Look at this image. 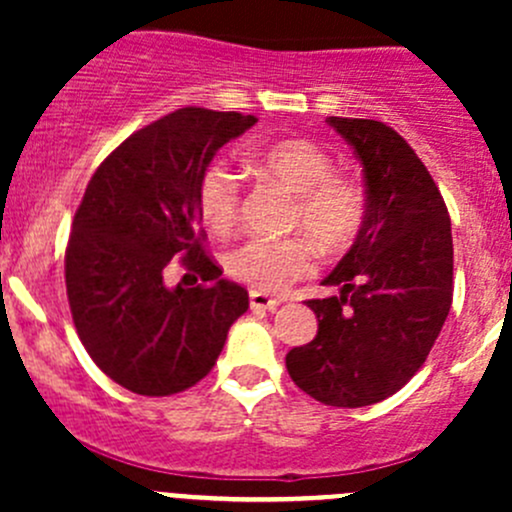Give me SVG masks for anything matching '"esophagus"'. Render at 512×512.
I'll list each match as a JSON object with an SVG mask.
<instances>
[{"instance_id":"obj_1","label":"esophagus","mask_w":512,"mask_h":512,"mask_svg":"<svg viewBox=\"0 0 512 512\" xmlns=\"http://www.w3.org/2000/svg\"><path fill=\"white\" fill-rule=\"evenodd\" d=\"M250 307L257 309V312H272V309L280 307V299L270 297L267 292H257V289H252V292H250Z\"/></svg>"}]
</instances>
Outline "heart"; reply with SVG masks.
Here are the masks:
<instances>
[{
	"label": "heart",
	"mask_w": 512,
	"mask_h": 512,
	"mask_svg": "<svg viewBox=\"0 0 512 512\" xmlns=\"http://www.w3.org/2000/svg\"><path fill=\"white\" fill-rule=\"evenodd\" d=\"M257 165L282 183L294 200L292 227L307 232L327 250H339L359 232L366 195L354 178L334 173L332 156L312 141L287 138L257 153ZM198 210L203 223L223 235L240 213V180L225 163H210L198 180ZM227 272L257 292H285L292 282L312 275L317 260L304 237L270 240L252 237L227 255Z\"/></svg>",
	"instance_id": "obj_1"
}]
</instances>
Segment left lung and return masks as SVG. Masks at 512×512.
Listing matches in <instances>:
<instances>
[{
  "mask_svg": "<svg viewBox=\"0 0 512 512\" xmlns=\"http://www.w3.org/2000/svg\"><path fill=\"white\" fill-rule=\"evenodd\" d=\"M364 168L366 213L352 250L309 299L317 337L285 364L312 399L339 409L379 404L426 361L453 302L451 218L414 148L371 118L329 116Z\"/></svg>",
  "mask_w": 512,
  "mask_h": 512,
  "instance_id": "obj_1",
  "label": "left lung"
}]
</instances>
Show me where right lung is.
<instances>
[{"label": "right lung", "instance_id": "right-lung-1", "mask_svg": "<svg viewBox=\"0 0 512 512\" xmlns=\"http://www.w3.org/2000/svg\"><path fill=\"white\" fill-rule=\"evenodd\" d=\"M255 116L178 108L128 136L86 185L66 247V294L81 344L106 376L141 396L190 389L218 361L247 289L203 250L198 180ZM181 257L210 286L168 290Z\"/></svg>", "mask_w": 512, "mask_h": 512}]
</instances>
